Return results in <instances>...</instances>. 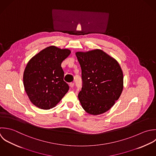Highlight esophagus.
<instances>
[{
	"mask_svg": "<svg viewBox=\"0 0 156 156\" xmlns=\"http://www.w3.org/2000/svg\"><path fill=\"white\" fill-rule=\"evenodd\" d=\"M69 86H70V87H73V86H74V83H70V84H69Z\"/></svg>",
	"mask_w": 156,
	"mask_h": 156,
	"instance_id": "34e87169",
	"label": "esophagus"
}]
</instances>
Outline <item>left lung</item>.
<instances>
[{"mask_svg":"<svg viewBox=\"0 0 156 156\" xmlns=\"http://www.w3.org/2000/svg\"><path fill=\"white\" fill-rule=\"evenodd\" d=\"M82 71L78 98L83 109L93 115L109 111L123 89V73L118 61L100 49L76 51Z\"/></svg>","mask_w":156,"mask_h":156,"instance_id":"1","label":"left lung"}]
</instances>
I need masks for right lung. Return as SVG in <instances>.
Listing matches in <instances>:
<instances>
[{
    "label": "right lung",
    "mask_w": 156,
    "mask_h": 156,
    "mask_svg": "<svg viewBox=\"0 0 156 156\" xmlns=\"http://www.w3.org/2000/svg\"><path fill=\"white\" fill-rule=\"evenodd\" d=\"M71 51L55 45L47 47L28 62L23 75L25 91L37 108L47 110L59 103L69 87L64 81L62 62Z\"/></svg>",
    "instance_id": "obj_1"
}]
</instances>
